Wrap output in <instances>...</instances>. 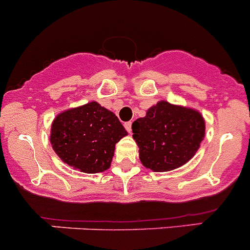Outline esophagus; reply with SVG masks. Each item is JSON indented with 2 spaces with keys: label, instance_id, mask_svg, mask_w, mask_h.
Masks as SVG:
<instances>
[{
  "label": "esophagus",
  "instance_id": "1",
  "mask_svg": "<svg viewBox=\"0 0 250 250\" xmlns=\"http://www.w3.org/2000/svg\"><path fill=\"white\" fill-rule=\"evenodd\" d=\"M124 126H125V129H126V131L129 132V134H131V131H132V129H131L132 123H131V121H127V123L124 124Z\"/></svg>",
  "mask_w": 250,
  "mask_h": 250
}]
</instances>
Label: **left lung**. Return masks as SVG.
<instances>
[{"label": "left lung", "instance_id": "8db88e82", "mask_svg": "<svg viewBox=\"0 0 250 250\" xmlns=\"http://www.w3.org/2000/svg\"><path fill=\"white\" fill-rule=\"evenodd\" d=\"M132 134L142 165L168 172L194 157L205 136V120L195 109L161 101L132 123Z\"/></svg>", "mask_w": 250, "mask_h": 250}]
</instances>
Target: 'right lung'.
Here are the masks:
<instances>
[{
	"instance_id": "obj_1",
	"label": "right lung",
	"mask_w": 250,
	"mask_h": 250,
	"mask_svg": "<svg viewBox=\"0 0 250 250\" xmlns=\"http://www.w3.org/2000/svg\"><path fill=\"white\" fill-rule=\"evenodd\" d=\"M126 135L115 114L91 102L59 114L50 142L63 163L93 174L110 167L115 144Z\"/></svg>"
}]
</instances>
